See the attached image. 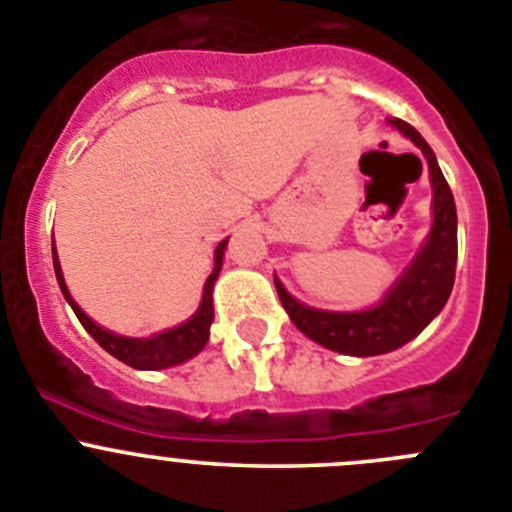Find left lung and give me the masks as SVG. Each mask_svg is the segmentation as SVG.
Masks as SVG:
<instances>
[{"label":"left lung","instance_id":"1","mask_svg":"<svg viewBox=\"0 0 512 512\" xmlns=\"http://www.w3.org/2000/svg\"><path fill=\"white\" fill-rule=\"evenodd\" d=\"M388 124L396 126L403 137H409L424 152L429 162L431 187H434V200H431L434 223L409 269L398 276L378 307L363 312H327V309L307 307L297 302L274 276L281 304L297 330H302L309 340L320 342L322 348L358 355V358L391 353L414 340L444 309L452 294L454 269H457V208H454L452 190L439 170L437 157L414 126L401 119H388Z\"/></svg>","mask_w":512,"mask_h":512}]
</instances>
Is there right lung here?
<instances>
[{"label":"right lung","instance_id":"add662e5","mask_svg":"<svg viewBox=\"0 0 512 512\" xmlns=\"http://www.w3.org/2000/svg\"><path fill=\"white\" fill-rule=\"evenodd\" d=\"M225 241L218 243L215 248V269L213 274L208 276L205 281V289H203V302H200L198 312L192 314L190 320L182 322V325L172 327L167 332H159V335L147 337H124V335H116V332L103 330L98 327L96 322L83 312L75 299L70 297L68 287H65V279H63V271H60V261H58V253L53 248V266H55V276H58V284H60V292L63 297L68 299V304L73 307L75 317L81 320V325L86 327L88 335L101 345L106 353L114 355L116 360L121 363L131 365V368L137 370H162V368H172V365H180L185 360L195 358L200 350L205 348V342L210 337V325H213V284L220 274V266H223V251H225Z\"/></svg>","mask_w":512,"mask_h":512}]
</instances>
